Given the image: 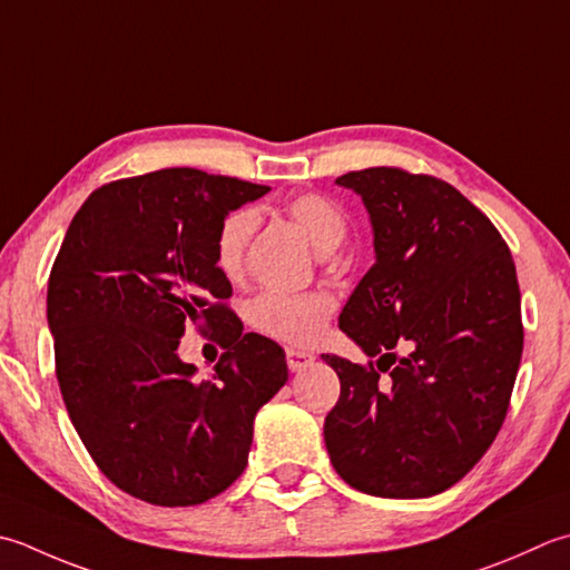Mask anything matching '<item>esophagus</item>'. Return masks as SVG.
<instances>
[{
	"mask_svg": "<svg viewBox=\"0 0 570 570\" xmlns=\"http://www.w3.org/2000/svg\"><path fill=\"white\" fill-rule=\"evenodd\" d=\"M286 363H288V371L301 373V371H306L311 363H314V355L306 351H298V348H286Z\"/></svg>",
	"mask_w": 570,
	"mask_h": 570,
	"instance_id": "34e87169",
	"label": "esophagus"
}]
</instances>
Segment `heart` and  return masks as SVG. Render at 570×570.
Wrapping results in <instances>:
<instances>
[{
	"mask_svg": "<svg viewBox=\"0 0 570 570\" xmlns=\"http://www.w3.org/2000/svg\"><path fill=\"white\" fill-rule=\"evenodd\" d=\"M286 215L306 232V237L318 252L336 249L345 237L343 209L318 193L296 195L286 203ZM256 227V215L249 207H239L219 222L215 237V264L227 278H237L244 272L247 247ZM336 308L328 292H282L266 288L256 294L247 306V318L264 336L308 345L314 343Z\"/></svg>",
	"mask_w": 570,
	"mask_h": 570,
	"instance_id": "obj_1",
	"label": "heart"
}]
</instances>
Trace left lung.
I'll return each instance as SVG.
<instances>
[{
	"mask_svg": "<svg viewBox=\"0 0 570 570\" xmlns=\"http://www.w3.org/2000/svg\"><path fill=\"white\" fill-rule=\"evenodd\" d=\"M336 183L361 195L375 247L338 326L377 371L323 355L341 381L323 440L358 492L434 497L482 460L507 417L523 351L517 266L484 212L438 177L367 167Z\"/></svg>",
	"mask_w": 570,
	"mask_h": 570,
	"instance_id": "1",
	"label": "left lung"
}]
</instances>
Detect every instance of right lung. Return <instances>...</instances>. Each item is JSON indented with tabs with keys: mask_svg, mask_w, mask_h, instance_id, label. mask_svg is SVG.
Returning <instances> with one entry per match:
<instances>
[{
	"mask_svg": "<svg viewBox=\"0 0 570 570\" xmlns=\"http://www.w3.org/2000/svg\"><path fill=\"white\" fill-rule=\"evenodd\" d=\"M269 189L165 167L98 187L66 229L47 294L56 377L98 470L148 504L225 492L288 381L282 345L244 333L215 264L219 222ZM189 322L226 348L207 382L176 355Z\"/></svg>",
	"mask_w": 570,
	"mask_h": 570,
	"instance_id": "1",
	"label": "right lung"
}]
</instances>
